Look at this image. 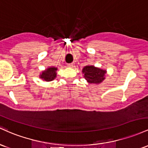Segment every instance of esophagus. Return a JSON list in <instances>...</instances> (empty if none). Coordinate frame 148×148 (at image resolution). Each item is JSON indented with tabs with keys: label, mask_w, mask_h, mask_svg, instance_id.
<instances>
[{
	"label": "esophagus",
	"mask_w": 148,
	"mask_h": 148,
	"mask_svg": "<svg viewBox=\"0 0 148 148\" xmlns=\"http://www.w3.org/2000/svg\"><path fill=\"white\" fill-rule=\"evenodd\" d=\"M67 66H68V67L72 68L73 66V64H68Z\"/></svg>",
	"instance_id": "34e87169"
}]
</instances>
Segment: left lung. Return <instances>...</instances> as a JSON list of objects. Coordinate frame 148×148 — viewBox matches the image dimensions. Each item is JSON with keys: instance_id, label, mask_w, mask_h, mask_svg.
<instances>
[{"instance_id": "1", "label": "left lung", "mask_w": 148, "mask_h": 148, "mask_svg": "<svg viewBox=\"0 0 148 148\" xmlns=\"http://www.w3.org/2000/svg\"><path fill=\"white\" fill-rule=\"evenodd\" d=\"M82 74L84 79L90 84H99L106 79V70L101 69L92 65L85 66L82 69Z\"/></svg>"}]
</instances>
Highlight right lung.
Masks as SVG:
<instances>
[{"instance_id": "obj_1", "label": "right lung", "mask_w": 148, "mask_h": 148, "mask_svg": "<svg viewBox=\"0 0 148 148\" xmlns=\"http://www.w3.org/2000/svg\"><path fill=\"white\" fill-rule=\"evenodd\" d=\"M56 71H57V68L54 67V66H49L45 71H42L41 72L39 77L43 79V81L50 82L56 77V74H57Z\"/></svg>"}]
</instances>
